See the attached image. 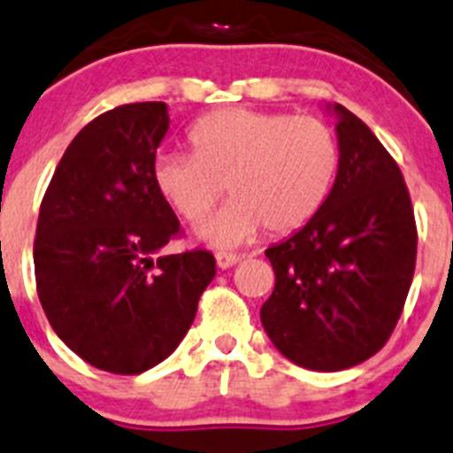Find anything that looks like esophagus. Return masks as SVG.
<instances>
[{
	"label": "esophagus",
	"mask_w": 453,
	"mask_h": 453,
	"mask_svg": "<svg viewBox=\"0 0 453 453\" xmlns=\"http://www.w3.org/2000/svg\"><path fill=\"white\" fill-rule=\"evenodd\" d=\"M240 257L234 256V253H215V265L219 269H231L234 265H238Z\"/></svg>",
	"instance_id": "esophagus-1"
}]
</instances>
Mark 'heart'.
Returning <instances> with one entry per match:
<instances>
[{
  "label": "heart",
  "mask_w": 453,
  "mask_h": 453,
  "mask_svg": "<svg viewBox=\"0 0 453 453\" xmlns=\"http://www.w3.org/2000/svg\"><path fill=\"white\" fill-rule=\"evenodd\" d=\"M188 144L191 155H157L153 182L187 222H200L226 187L229 204L196 231L218 249L238 247L262 226L273 235L303 229L340 169L338 135L311 115L218 111L191 128Z\"/></svg>",
  "instance_id": "b5f03b06"
}]
</instances>
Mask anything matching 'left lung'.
Instances as JSON below:
<instances>
[{"label": "left lung", "mask_w": 453, "mask_h": 453, "mask_svg": "<svg viewBox=\"0 0 453 453\" xmlns=\"http://www.w3.org/2000/svg\"><path fill=\"white\" fill-rule=\"evenodd\" d=\"M335 115L340 169L316 218L266 249L275 288L260 320L284 358L311 372L356 367L389 340L416 266V219L403 173L372 128Z\"/></svg>", "instance_id": "obj_1"}]
</instances>
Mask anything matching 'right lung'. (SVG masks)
Here are the masks:
<instances>
[{
    "mask_svg": "<svg viewBox=\"0 0 453 453\" xmlns=\"http://www.w3.org/2000/svg\"><path fill=\"white\" fill-rule=\"evenodd\" d=\"M165 102L86 124L40 206L37 296L55 334L102 372L135 376L175 351L215 275L209 251L157 256L180 222L153 182Z\"/></svg>",
    "mask_w": 453,
    "mask_h": 453,
    "instance_id": "obj_1",
    "label": "right lung"
}]
</instances>
